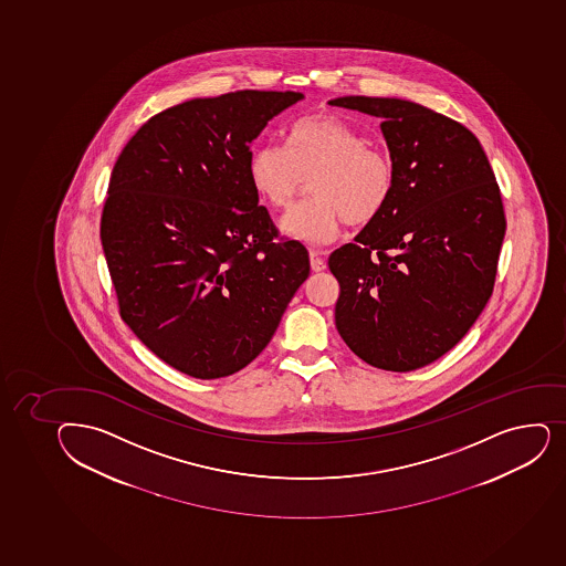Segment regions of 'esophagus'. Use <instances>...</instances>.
I'll list each match as a JSON object with an SVG mask.
<instances>
[{
	"label": "esophagus",
	"mask_w": 566,
	"mask_h": 566,
	"mask_svg": "<svg viewBox=\"0 0 566 566\" xmlns=\"http://www.w3.org/2000/svg\"><path fill=\"white\" fill-rule=\"evenodd\" d=\"M321 254H325V252L321 251H310V265H312V271L315 273H319V271H325V260L321 258Z\"/></svg>",
	"instance_id": "esophagus-1"
}]
</instances>
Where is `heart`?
Segmentation results:
<instances>
[{
    "label": "heart",
    "mask_w": 566,
    "mask_h": 566,
    "mask_svg": "<svg viewBox=\"0 0 566 566\" xmlns=\"http://www.w3.org/2000/svg\"><path fill=\"white\" fill-rule=\"evenodd\" d=\"M249 176L260 197L279 210H287L312 180L315 199L282 221L284 233L310 245L331 243L347 221L377 219L396 187L390 151L331 115L298 118L287 128L286 148L256 146Z\"/></svg>",
    "instance_id": "b5f03b06"
}]
</instances>
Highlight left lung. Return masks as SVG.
<instances>
[{
  "label": "left lung",
  "instance_id": "8db88e82",
  "mask_svg": "<svg viewBox=\"0 0 566 566\" xmlns=\"http://www.w3.org/2000/svg\"><path fill=\"white\" fill-rule=\"evenodd\" d=\"M328 104L379 117L396 165L382 213L328 258L336 328L369 366L412 371L453 349L489 303L507 228L500 187L457 120L401 98Z\"/></svg>",
  "mask_w": 566,
  "mask_h": 566
}]
</instances>
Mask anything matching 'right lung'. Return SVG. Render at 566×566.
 <instances>
[{
    "label": "right lung",
    "mask_w": 566,
    "mask_h": 566,
    "mask_svg": "<svg viewBox=\"0 0 566 566\" xmlns=\"http://www.w3.org/2000/svg\"><path fill=\"white\" fill-rule=\"evenodd\" d=\"M303 93L238 91L154 115L124 146L99 239L124 323L181 374L251 364L308 279L249 176L252 140Z\"/></svg>",
    "instance_id": "obj_1"
}]
</instances>
